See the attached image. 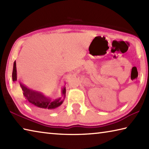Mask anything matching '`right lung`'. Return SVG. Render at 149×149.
I'll return each mask as SVG.
<instances>
[{"label": "right lung", "instance_id": "add662e5", "mask_svg": "<svg viewBox=\"0 0 149 149\" xmlns=\"http://www.w3.org/2000/svg\"><path fill=\"white\" fill-rule=\"evenodd\" d=\"M17 68H16V61L13 63V68L12 72V79L13 81H17ZM20 86L23 91V95L26 99V101L30 103L31 105L42 109H55L59 107L62 104L66 96V87L64 86L61 90L62 97L56 99L54 101L49 100L40 94L39 92L33 91L30 89L28 88L24 84L20 83Z\"/></svg>", "mask_w": 149, "mask_h": 149}]
</instances>
